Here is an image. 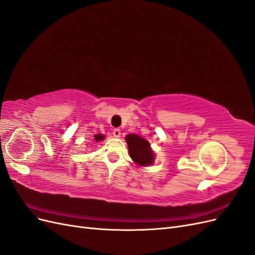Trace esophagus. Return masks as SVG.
Wrapping results in <instances>:
<instances>
[{"label": "esophagus", "instance_id": "esophagus-1", "mask_svg": "<svg viewBox=\"0 0 255 255\" xmlns=\"http://www.w3.org/2000/svg\"><path fill=\"white\" fill-rule=\"evenodd\" d=\"M113 135H114L115 137H120V135H121V130H120L119 128H115V129L113 130Z\"/></svg>", "mask_w": 255, "mask_h": 255}]
</instances>
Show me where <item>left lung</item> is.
<instances>
[{"label": "left lung", "instance_id": "left-lung-1", "mask_svg": "<svg viewBox=\"0 0 255 255\" xmlns=\"http://www.w3.org/2000/svg\"><path fill=\"white\" fill-rule=\"evenodd\" d=\"M128 145L129 156L138 165L148 166L153 164L154 154L150 149V143L140 136L129 134L126 137Z\"/></svg>", "mask_w": 255, "mask_h": 255}]
</instances>
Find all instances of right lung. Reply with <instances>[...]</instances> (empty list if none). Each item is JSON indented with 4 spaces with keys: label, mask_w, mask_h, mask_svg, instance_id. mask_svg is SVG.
<instances>
[{
    "label": "right lung",
    "mask_w": 255,
    "mask_h": 255,
    "mask_svg": "<svg viewBox=\"0 0 255 255\" xmlns=\"http://www.w3.org/2000/svg\"><path fill=\"white\" fill-rule=\"evenodd\" d=\"M95 139H96L97 141H99V140H103V139H104V136H103V135H101V134H97V135H95Z\"/></svg>",
    "instance_id": "right-lung-1"
}]
</instances>
